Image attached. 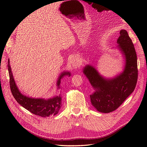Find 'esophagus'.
Masks as SVG:
<instances>
[{
    "label": "esophagus",
    "instance_id": "1",
    "mask_svg": "<svg viewBox=\"0 0 147 147\" xmlns=\"http://www.w3.org/2000/svg\"><path fill=\"white\" fill-rule=\"evenodd\" d=\"M82 64V62H81V60L79 57H74V58L73 60V62H72V65L74 69H77L80 65Z\"/></svg>",
    "mask_w": 147,
    "mask_h": 147
}]
</instances>
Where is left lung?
<instances>
[{
  "mask_svg": "<svg viewBox=\"0 0 147 147\" xmlns=\"http://www.w3.org/2000/svg\"><path fill=\"white\" fill-rule=\"evenodd\" d=\"M116 49L124 59L123 70L114 77L105 78L93 65L88 64L83 73L94 90L90 94L91 104L99 112L108 113L116 110L131 94L138 80L137 55L133 43L125 30L120 31Z\"/></svg>",
  "mask_w": 147,
  "mask_h": 147,
  "instance_id": "8db88e82",
  "label": "left lung"
}]
</instances>
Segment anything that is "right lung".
Wrapping results in <instances>:
<instances>
[{
	"label": "right lung",
	"mask_w": 147,
	"mask_h": 147,
	"mask_svg": "<svg viewBox=\"0 0 147 147\" xmlns=\"http://www.w3.org/2000/svg\"><path fill=\"white\" fill-rule=\"evenodd\" d=\"M8 69L9 76V85L11 91L14 99L19 104L26 110H28L34 115L43 117L54 116L59 113L62 106V97L61 95L54 96L50 98H36L26 96L22 94L16 85L11 68L9 65V59L8 61ZM71 73L68 71H64L61 73L57 78L56 86L57 89L61 88V79L65 76L69 77Z\"/></svg>",
	"instance_id": "1"
}]
</instances>
